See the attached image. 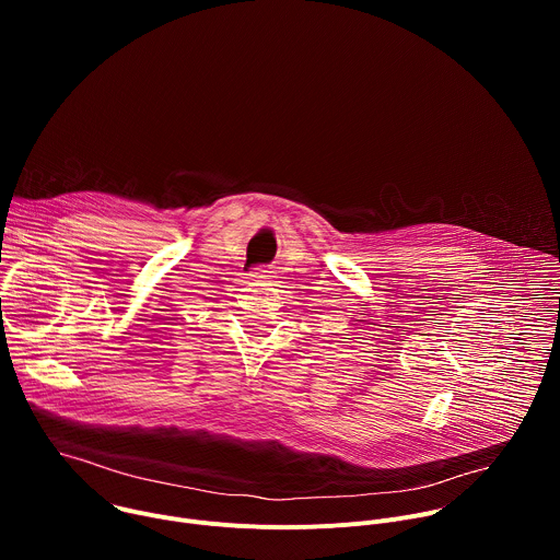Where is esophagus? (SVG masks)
I'll use <instances>...</instances> for the list:
<instances>
[{
    "label": "esophagus",
    "instance_id": "obj_1",
    "mask_svg": "<svg viewBox=\"0 0 560 560\" xmlns=\"http://www.w3.org/2000/svg\"><path fill=\"white\" fill-rule=\"evenodd\" d=\"M270 270H266V268H257V270H253L248 277H246V283H250V285H257V283H261V281H266L270 275H268Z\"/></svg>",
    "mask_w": 560,
    "mask_h": 560
}]
</instances>
